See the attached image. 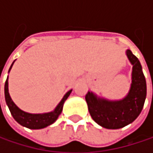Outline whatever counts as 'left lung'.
Segmentation results:
<instances>
[{
	"label": "left lung",
	"instance_id": "obj_1",
	"mask_svg": "<svg viewBox=\"0 0 153 153\" xmlns=\"http://www.w3.org/2000/svg\"><path fill=\"white\" fill-rule=\"evenodd\" d=\"M127 56L133 65L132 83L129 93L120 101H108L97 98L88 92L85 98L92 119L100 126L109 128H121L132 123L142 111L146 97V80L138 58L128 49Z\"/></svg>",
	"mask_w": 153,
	"mask_h": 153
}]
</instances>
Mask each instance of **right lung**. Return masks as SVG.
Here are the masks:
<instances>
[{
    "label": "right lung",
    "mask_w": 153,
    "mask_h": 153,
    "mask_svg": "<svg viewBox=\"0 0 153 153\" xmlns=\"http://www.w3.org/2000/svg\"><path fill=\"white\" fill-rule=\"evenodd\" d=\"M12 65H13V64L11 65L10 70L11 69ZM10 70H9V72H10ZM71 92H72V90L68 91L65 95V97H63L61 102L58 104V105L56 107V109L53 111L48 112V113H42V114H32V113H28V112H25V111H23L22 110H20L11 100L10 94H9V88H8V78L6 79L5 86H4L5 100H6L7 105L10 111L11 115L15 119L16 121L18 122L20 125H22L25 128H31V129L43 128H46L48 126L51 125L52 123H54L56 120V119L58 118V116L60 115V113L62 112L64 103L67 99V97H69Z\"/></svg>",
    "instance_id": "obj_1"
}]
</instances>
